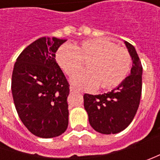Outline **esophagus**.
Here are the masks:
<instances>
[{
    "label": "esophagus",
    "mask_w": 160,
    "mask_h": 160,
    "mask_svg": "<svg viewBox=\"0 0 160 160\" xmlns=\"http://www.w3.org/2000/svg\"><path fill=\"white\" fill-rule=\"evenodd\" d=\"M70 92H71V93H74V92H77V90L75 89L74 87H72V86H71V87H70Z\"/></svg>",
    "instance_id": "obj_1"
}]
</instances>
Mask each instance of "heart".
<instances>
[{
    "label": "heart",
    "instance_id": "b5f03b06",
    "mask_svg": "<svg viewBox=\"0 0 160 160\" xmlns=\"http://www.w3.org/2000/svg\"><path fill=\"white\" fill-rule=\"evenodd\" d=\"M56 59L68 77L83 69L86 62L88 71L72 78L73 85L83 90L118 87L128 77L132 67L129 52L106 38L84 40L76 46L64 44L58 50Z\"/></svg>",
    "mask_w": 160,
    "mask_h": 160
}]
</instances>
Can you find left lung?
Instances as JSON below:
<instances>
[{"mask_svg": "<svg viewBox=\"0 0 160 160\" xmlns=\"http://www.w3.org/2000/svg\"><path fill=\"white\" fill-rule=\"evenodd\" d=\"M132 60L131 75L107 93L83 95L89 123L97 132L110 134L125 130L137 112L142 95V66L134 47L125 42Z\"/></svg>", "mask_w": 160, "mask_h": 160, "instance_id": "left-lung-1", "label": "left lung"}]
</instances>
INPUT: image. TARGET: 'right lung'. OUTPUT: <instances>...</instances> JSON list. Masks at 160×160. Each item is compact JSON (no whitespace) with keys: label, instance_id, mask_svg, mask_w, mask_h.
I'll use <instances>...</instances> for the list:
<instances>
[{"label":"right lung","instance_id":"add662e5","mask_svg":"<svg viewBox=\"0 0 160 160\" xmlns=\"http://www.w3.org/2000/svg\"><path fill=\"white\" fill-rule=\"evenodd\" d=\"M66 40L42 37L29 44L17 58L11 91L22 123L35 136H59L68 126L69 83L56 61Z\"/></svg>","mask_w":160,"mask_h":160}]
</instances>
